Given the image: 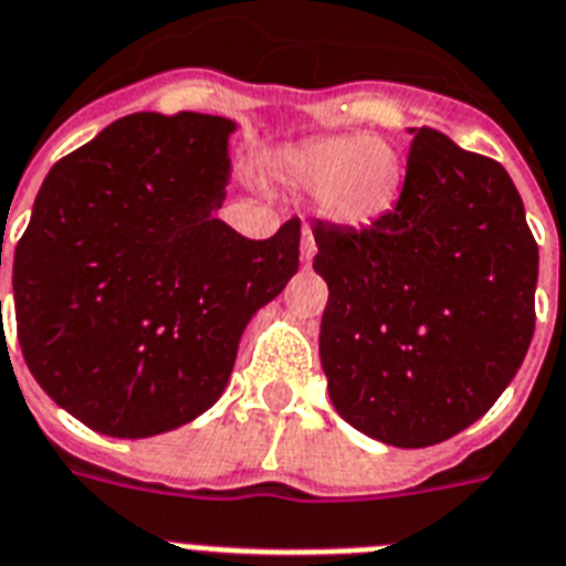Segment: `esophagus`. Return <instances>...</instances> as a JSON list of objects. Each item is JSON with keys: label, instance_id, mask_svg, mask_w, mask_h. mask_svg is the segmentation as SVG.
<instances>
[{"label": "esophagus", "instance_id": "esophagus-1", "mask_svg": "<svg viewBox=\"0 0 566 566\" xmlns=\"http://www.w3.org/2000/svg\"><path fill=\"white\" fill-rule=\"evenodd\" d=\"M313 255H316V241H313L311 232L305 230L302 232V261H305V264H311Z\"/></svg>", "mask_w": 566, "mask_h": 566}]
</instances>
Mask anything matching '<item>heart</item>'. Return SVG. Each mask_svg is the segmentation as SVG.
Returning a JSON list of instances; mask_svg holds the SVG:
<instances>
[{
	"label": "heart",
	"mask_w": 566,
	"mask_h": 566,
	"mask_svg": "<svg viewBox=\"0 0 566 566\" xmlns=\"http://www.w3.org/2000/svg\"><path fill=\"white\" fill-rule=\"evenodd\" d=\"M282 175L293 187L316 189L313 207L327 224L363 230L394 210L406 164L386 137L331 135L287 151Z\"/></svg>",
	"instance_id": "heart-1"
}]
</instances>
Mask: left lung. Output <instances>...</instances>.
Returning <instances> with one entry per match:
<instances>
[{
  "mask_svg": "<svg viewBox=\"0 0 566 566\" xmlns=\"http://www.w3.org/2000/svg\"><path fill=\"white\" fill-rule=\"evenodd\" d=\"M400 201L363 230L316 221L319 356L345 422L400 449L481 420L535 331L538 244L497 160L411 129Z\"/></svg>",
  "mask_w": 566,
  "mask_h": 566,
  "instance_id": "1",
  "label": "left lung"
}]
</instances>
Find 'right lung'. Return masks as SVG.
I'll use <instances>...</instances> for the list:
<instances>
[{"label": "right lung", "mask_w": 566, "mask_h": 566, "mask_svg": "<svg viewBox=\"0 0 566 566\" xmlns=\"http://www.w3.org/2000/svg\"><path fill=\"white\" fill-rule=\"evenodd\" d=\"M235 123L129 114L56 160L13 253L19 348L88 429L151 437L230 382L255 311L298 270V221L253 241L216 216Z\"/></svg>", "instance_id": "add662e5"}]
</instances>
